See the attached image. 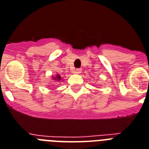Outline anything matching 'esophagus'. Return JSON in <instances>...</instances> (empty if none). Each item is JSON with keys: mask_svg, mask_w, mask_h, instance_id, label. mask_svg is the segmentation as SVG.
Wrapping results in <instances>:
<instances>
[{"mask_svg": "<svg viewBox=\"0 0 149 149\" xmlns=\"http://www.w3.org/2000/svg\"><path fill=\"white\" fill-rule=\"evenodd\" d=\"M74 73H77V74H79V73H80L81 72H82V69L80 68H77L76 69V70H74Z\"/></svg>", "mask_w": 149, "mask_h": 149, "instance_id": "obj_1", "label": "esophagus"}]
</instances>
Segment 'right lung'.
Listing matches in <instances>:
<instances>
[{
    "mask_svg": "<svg viewBox=\"0 0 149 149\" xmlns=\"http://www.w3.org/2000/svg\"><path fill=\"white\" fill-rule=\"evenodd\" d=\"M54 79H56V80L60 81L61 79V77L60 76V75H57V77H56L55 78H54Z\"/></svg>",
    "mask_w": 149,
    "mask_h": 149,
    "instance_id": "obj_1",
    "label": "right lung"
}]
</instances>
